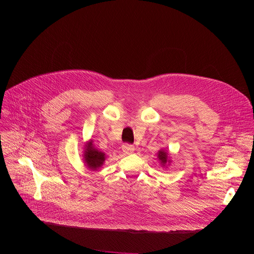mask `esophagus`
I'll return each instance as SVG.
<instances>
[{
	"label": "esophagus",
	"instance_id": "1",
	"mask_svg": "<svg viewBox=\"0 0 254 254\" xmlns=\"http://www.w3.org/2000/svg\"><path fill=\"white\" fill-rule=\"evenodd\" d=\"M123 151L126 154H130L135 151V146L130 144H124L123 145Z\"/></svg>",
	"mask_w": 254,
	"mask_h": 254
}]
</instances>
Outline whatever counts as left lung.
<instances>
[{"mask_svg": "<svg viewBox=\"0 0 254 254\" xmlns=\"http://www.w3.org/2000/svg\"><path fill=\"white\" fill-rule=\"evenodd\" d=\"M157 157H158V161L161 162V164L163 165V167H165L167 164L170 163V159L168 158V152L163 150V149L158 151Z\"/></svg>", "mask_w": 254, "mask_h": 254, "instance_id": "8db88e82", "label": "left lung"}]
</instances>
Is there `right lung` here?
<instances>
[{"label": "right lung", "instance_id": "1", "mask_svg": "<svg viewBox=\"0 0 254 254\" xmlns=\"http://www.w3.org/2000/svg\"><path fill=\"white\" fill-rule=\"evenodd\" d=\"M83 159L87 168H89L92 171H96L103 166L106 159V154L93 147L92 141L90 140L85 145Z\"/></svg>", "mask_w": 254, "mask_h": 254}]
</instances>
